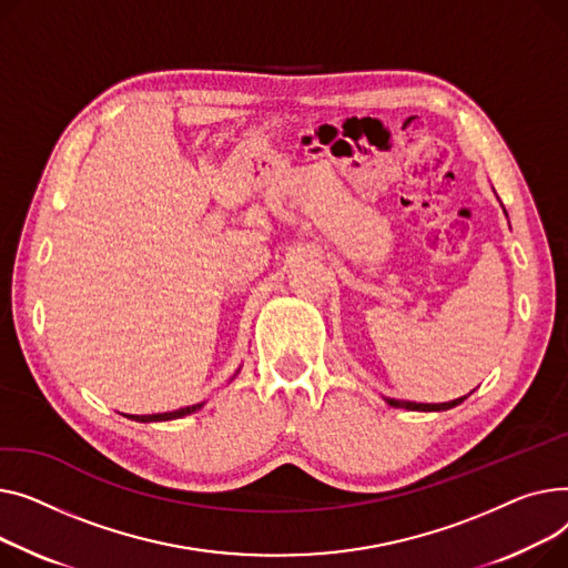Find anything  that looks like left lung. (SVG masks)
Listing matches in <instances>:
<instances>
[{
  "label": "left lung",
  "mask_w": 568,
  "mask_h": 568,
  "mask_svg": "<svg viewBox=\"0 0 568 568\" xmlns=\"http://www.w3.org/2000/svg\"><path fill=\"white\" fill-rule=\"evenodd\" d=\"M385 402L389 406H394V408H408V410H426V413H430V410H449V408L463 404L465 396L454 398V402H447V404H413V402H396V398H385Z\"/></svg>",
  "instance_id": "1"
}]
</instances>
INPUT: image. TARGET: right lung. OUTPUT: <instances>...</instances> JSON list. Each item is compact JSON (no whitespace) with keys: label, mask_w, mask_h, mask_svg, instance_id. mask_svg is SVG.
<instances>
[{"label":"right lung","mask_w":568,"mask_h":568,"mask_svg":"<svg viewBox=\"0 0 568 568\" xmlns=\"http://www.w3.org/2000/svg\"><path fill=\"white\" fill-rule=\"evenodd\" d=\"M204 404H194V406H187V408H181V410H174V413H160V415H130V419L135 422H164V419H179V417H185L190 413H196L199 408H202Z\"/></svg>","instance_id":"1"}]
</instances>
